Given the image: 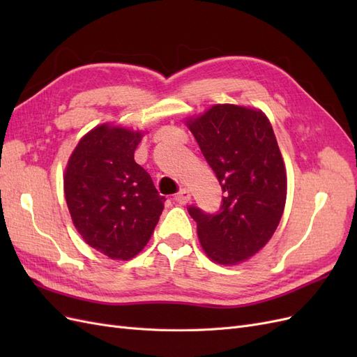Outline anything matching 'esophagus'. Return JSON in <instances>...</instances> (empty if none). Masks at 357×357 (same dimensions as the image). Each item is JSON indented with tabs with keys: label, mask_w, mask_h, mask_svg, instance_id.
Here are the masks:
<instances>
[{
	"label": "esophagus",
	"mask_w": 357,
	"mask_h": 357,
	"mask_svg": "<svg viewBox=\"0 0 357 357\" xmlns=\"http://www.w3.org/2000/svg\"><path fill=\"white\" fill-rule=\"evenodd\" d=\"M174 199H176L178 204L185 205V204L190 202V199H192V193L189 192V189H181V190L177 193V195L174 197Z\"/></svg>",
	"instance_id": "esophagus-1"
}]
</instances>
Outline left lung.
I'll return each instance as SVG.
<instances>
[{"label":"left lung","mask_w":357,"mask_h":357,"mask_svg":"<svg viewBox=\"0 0 357 357\" xmlns=\"http://www.w3.org/2000/svg\"><path fill=\"white\" fill-rule=\"evenodd\" d=\"M186 126L225 192L218 214L189 207L202 250L219 265L243 264L271 240L284 211L287 174L271 122L255 107L214 104Z\"/></svg>","instance_id":"left-lung-1"}]
</instances>
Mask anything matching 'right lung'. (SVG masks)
Instances as JSON below:
<instances>
[{"label":"right lung","mask_w":357,"mask_h":357,"mask_svg":"<svg viewBox=\"0 0 357 357\" xmlns=\"http://www.w3.org/2000/svg\"><path fill=\"white\" fill-rule=\"evenodd\" d=\"M144 131L101 123L86 132L63 171L73 225L84 243L110 259L129 261L143 250L164 210L152 177L134 152Z\"/></svg>","instance_id":"add662e5"}]
</instances>
